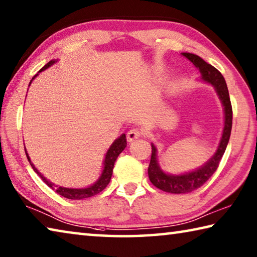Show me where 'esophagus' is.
Segmentation results:
<instances>
[{
	"mask_svg": "<svg viewBox=\"0 0 257 257\" xmlns=\"http://www.w3.org/2000/svg\"><path fill=\"white\" fill-rule=\"evenodd\" d=\"M142 135H143L142 130H139V129H137V128L130 129L129 132H128V134H127L128 142H133V141H135V139L142 137Z\"/></svg>",
	"mask_w": 257,
	"mask_h": 257,
	"instance_id": "1",
	"label": "esophagus"
}]
</instances>
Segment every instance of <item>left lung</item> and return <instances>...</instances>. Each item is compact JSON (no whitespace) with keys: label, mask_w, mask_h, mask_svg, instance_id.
<instances>
[{"label":"left lung","mask_w":257,"mask_h":257,"mask_svg":"<svg viewBox=\"0 0 257 257\" xmlns=\"http://www.w3.org/2000/svg\"><path fill=\"white\" fill-rule=\"evenodd\" d=\"M182 55L191 61L194 66L198 69L203 80L210 82V84L215 87L216 93L219 95L221 102H222L224 106V128L220 145L217 147L216 153L213 155V158L206 164H204L202 168L193 172L186 173V175L171 176L167 175V173L161 170L158 164V160H156V149L152 144V155L149 165L150 180L156 188L171 194L190 193V191L195 189H198L199 187H202L210 179L213 173L216 171L225 149H227L232 127V106L231 102H230L228 87L227 84H225L223 76L221 75V72L216 68L205 62L198 55L191 53H182Z\"/></svg>","instance_id":"obj_1"}]
</instances>
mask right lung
<instances>
[{
	"label": "right lung",
	"mask_w": 257,
	"mask_h": 257,
	"mask_svg": "<svg viewBox=\"0 0 257 257\" xmlns=\"http://www.w3.org/2000/svg\"><path fill=\"white\" fill-rule=\"evenodd\" d=\"M54 62H55V61L51 60L49 63L45 64V66L41 69L40 72L43 71V70H45V69H47L49 67H51ZM35 77H36V76H35ZM34 78H33V79H34ZM30 82H32V81H30ZM125 146H127V138H125V135L123 134V135H121V136L111 145L110 149H108L107 153L105 155V160H104L103 172H102L101 177H99V179L96 182H95L93 186L87 187V188H81V189H73V188H64V187H58V186H54V184H52V182L47 181L45 179V177H43L41 173L38 172L37 169L34 167V164L32 163V161H30L27 152H26V147H25V152H26V155H27V159L29 161L30 165H32V168L34 169V171L42 178V180L44 181L47 186L51 187L52 189H54L55 193H58L59 195H61V196L69 198V199H84V198L95 196V195H97L98 193H101L102 190L105 189V187L108 185V182H110V180H111L113 167H114L115 160H116V158H118L121 152H122L125 149Z\"/></svg>",
	"instance_id": "right-lung-1"
}]
</instances>
